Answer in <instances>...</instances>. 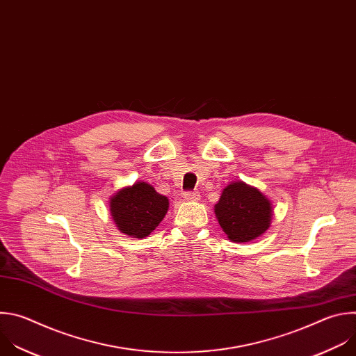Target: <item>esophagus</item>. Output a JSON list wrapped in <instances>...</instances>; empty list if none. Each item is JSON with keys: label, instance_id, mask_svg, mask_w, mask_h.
<instances>
[{"label": "esophagus", "instance_id": "34e87169", "mask_svg": "<svg viewBox=\"0 0 356 356\" xmlns=\"http://www.w3.org/2000/svg\"><path fill=\"white\" fill-rule=\"evenodd\" d=\"M199 192H195V191H192V192H186L185 193V200H188V202H196V200H199Z\"/></svg>", "mask_w": 356, "mask_h": 356}]
</instances>
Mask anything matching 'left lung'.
Instances as JSON below:
<instances>
[{
    "mask_svg": "<svg viewBox=\"0 0 356 356\" xmlns=\"http://www.w3.org/2000/svg\"><path fill=\"white\" fill-rule=\"evenodd\" d=\"M220 227L234 243H248L262 236L270 226V200L243 181L229 184L215 204Z\"/></svg>",
    "mask_w": 356,
    "mask_h": 356,
    "instance_id": "left-lung-1",
    "label": "left lung"
}]
</instances>
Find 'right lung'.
Listing matches in <instances>:
<instances>
[{
	"mask_svg": "<svg viewBox=\"0 0 356 356\" xmlns=\"http://www.w3.org/2000/svg\"><path fill=\"white\" fill-rule=\"evenodd\" d=\"M167 196L147 182H136L119 189L109 200L116 227L134 238L147 237L161 223L168 210Z\"/></svg>",
	"mask_w": 356,
	"mask_h": 356,
	"instance_id": "1",
	"label": "right lung"
}]
</instances>
